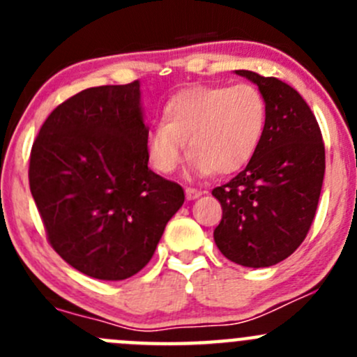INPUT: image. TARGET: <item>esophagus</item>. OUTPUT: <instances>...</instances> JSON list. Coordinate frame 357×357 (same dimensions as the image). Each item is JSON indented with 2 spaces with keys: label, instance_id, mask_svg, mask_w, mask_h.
I'll list each match as a JSON object with an SVG mask.
<instances>
[{
  "label": "esophagus",
  "instance_id": "obj_1",
  "mask_svg": "<svg viewBox=\"0 0 357 357\" xmlns=\"http://www.w3.org/2000/svg\"><path fill=\"white\" fill-rule=\"evenodd\" d=\"M200 195H202L200 190L192 188V186H190V188H186V199H188V200H195V199H199Z\"/></svg>",
  "mask_w": 357,
  "mask_h": 357
}]
</instances>
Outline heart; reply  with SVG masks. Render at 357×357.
I'll list each match as a JSON object with an SVG mask.
<instances>
[{"instance_id":"1","label":"heart","mask_w":357,"mask_h":357,"mask_svg":"<svg viewBox=\"0 0 357 357\" xmlns=\"http://www.w3.org/2000/svg\"><path fill=\"white\" fill-rule=\"evenodd\" d=\"M266 122V98L254 84L192 86L165 103L164 122L149 131L150 164L162 174H172L186 155L188 142L193 172L233 174L255 155Z\"/></svg>"}]
</instances>
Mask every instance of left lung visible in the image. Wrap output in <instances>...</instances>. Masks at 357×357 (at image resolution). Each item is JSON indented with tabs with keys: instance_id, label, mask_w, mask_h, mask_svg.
Returning a JSON list of instances; mask_svg holds the SVG:
<instances>
[{
	"instance_id": "obj_1",
	"label": "left lung",
	"mask_w": 357,
	"mask_h": 357,
	"mask_svg": "<svg viewBox=\"0 0 357 357\" xmlns=\"http://www.w3.org/2000/svg\"><path fill=\"white\" fill-rule=\"evenodd\" d=\"M259 86L268 122L257 152L226 185L212 190L222 207L214 242L229 261L268 268L304 242L325 178V143L314 114L287 82L236 70Z\"/></svg>"
}]
</instances>
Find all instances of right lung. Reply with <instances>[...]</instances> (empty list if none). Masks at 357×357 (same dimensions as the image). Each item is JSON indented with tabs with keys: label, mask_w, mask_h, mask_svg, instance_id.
I'll use <instances>...</instances> for the list:
<instances>
[{
	"label": "right lung",
	"mask_w": 357,
	"mask_h": 357,
	"mask_svg": "<svg viewBox=\"0 0 357 357\" xmlns=\"http://www.w3.org/2000/svg\"><path fill=\"white\" fill-rule=\"evenodd\" d=\"M139 82L88 88L56 107L31 150L29 186L53 250L117 282L142 271L185 202L149 169Z\"/></svg>",
	"instance_id": "1"
}]
</instances>
